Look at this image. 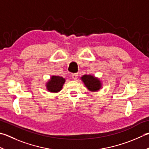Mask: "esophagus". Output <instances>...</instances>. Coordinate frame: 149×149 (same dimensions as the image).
<instances>
[{
    "instance_id": "esophagus-1",
    "label": "esophagus",
    "mask_w": 149,
    "mask_h": 149,
    "mask_svg": "<svg viewBox=\"0 0 149 149\" xmlns=\"http://www.w3.org/2000/svg\"><path fill=\"white\" fill-rule=\"evenodd\" d=\"M72 79L74 80H77V77H78V75H77V74H73L72 75Z\"/></svg>"
}]
</instances>
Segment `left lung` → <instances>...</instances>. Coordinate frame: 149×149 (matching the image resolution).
Returning a JSON list of instances; mask_svg holds the SVG:
<instances>
[{
    "label": "left lung",
    "mask_w": 149,
    "mask_h": 149,
    "mask_svg": "<svg viewBox=\"0 0 149 149\" xmlns=\"http://www.w3.org/2000/svg\"><path fill=\"white\" fill-rule=\"evenodd\" d=\"M81 79L89 91L97 92L102 87L101 80L92 75H84L81 77Z\"/></svg>",
    "instance_id": "8db88e82"
}]
</instances>
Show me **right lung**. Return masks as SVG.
Wrapping results in <instances>:
<instances>
[{
	"instance_id": "1",
	"label": "right lung",
	"mask_w": 149,
	"mask_h": 149,
	"mask_svg": "<svg viewBox=\"0 0 149 149\" xmlns=\"http://www.w3.org/2000/svg\"><path fill=\"white\" fill-rule=\"evenodd\" d=\"M65 79L63 77L53 75L46 84V89L49 92H59L62 90L63 84L65 83Z\"/></svg>"
}]
</instances>
